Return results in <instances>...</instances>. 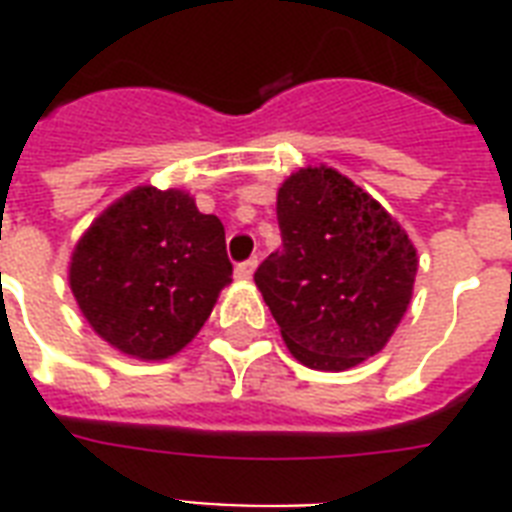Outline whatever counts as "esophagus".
<instances>
[{
    "label": "esophagus",
    "mask_w": 512,
    "mask_h": 512,
    "mask_svg": "<svg viewBox=\"0 0 512 512\" xmlns=\"http://www.w3.org/2000/svg\"><path fill=\"white\" fill-rule=\"evenodd\" d=\"M255 265H257V260H244V263L236 265V279H241V281L252 279V273H255Z\"/></svg>",
    "instance_id": "esophagus-1"
}]
</instances>
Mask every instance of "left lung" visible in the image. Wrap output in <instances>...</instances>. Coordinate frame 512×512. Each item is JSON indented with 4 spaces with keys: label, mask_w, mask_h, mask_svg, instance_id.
<instances>
[{
    "label": "left lung",
    "mask_w": 512,
    "mask_h": 512,
    "mask_svg": "<svg viewBox=\"0 0 512 512\" xmlns=\"http://www.w3.org/2000/svg\"><path fill=\"white\" fill-rule=\"evenodd\" d=\"M281 249L255 271L300 364L342 372L385 348L412 300L417 249L406 231L332 167H305L276 199Z\"/></svg>",
    "instance_id": "left-lung-1"
}]
</instances>
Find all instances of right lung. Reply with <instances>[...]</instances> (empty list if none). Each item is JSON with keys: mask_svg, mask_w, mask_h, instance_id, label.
<instances>
[{"mask_svg": "<svg viewBox=\"0 0 512 512\" xmlns=\"http://www.w3.org/2000/svg\"><path fill=\"white\" fill-rule=\"evenodd\" d=\"M225 228L185 191L140 185L87 228L68 284L108 345L143 361L175 356L231 284Z\"/></svg>", "mask_w": 512, "mask_h": 512, "instance_id": "1", "label": "right lung"}]
</instances>
